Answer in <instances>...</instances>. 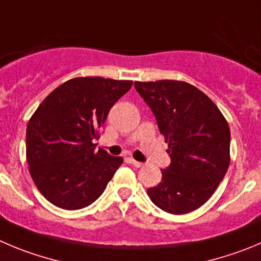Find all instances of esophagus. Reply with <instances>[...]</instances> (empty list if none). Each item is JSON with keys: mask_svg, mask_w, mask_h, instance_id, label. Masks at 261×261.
<instances>
[{"mask_svg": "<svg viewBox=\"0 0 261 261\" xmlns=\"http://www.w3.org/2000/svg\"><path fill=\"white\" fill-rule=\"evenodd\" d=\"M130 161H131V164H133L135 167H138V169H139V167L144 166V164H143V162H139V161H135V160H134V158H131Z\"/></svg>", "mask_w": 261, "mask_h": 261, "instance_id": "esophagus-1", "label": "esophagus"}]
</instances>
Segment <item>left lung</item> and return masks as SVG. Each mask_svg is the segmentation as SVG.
<instances>
[{
  "label": "left lung",
  "instance_id": "left-lung-1",
  "mask_svg": "<svg viewBox=\"0 0 261 261\" xmlns=\"http://www.w3.org/2000/svg\"><path fill=\"white\" fill-rule=\"evenodd\" d=\"M134 86L154 113L171 157L148 196L169 214L192 213L225 176L230 162L228 122L210 97L188 82L136 81Z\"/></svg>",
  "mask_w": 261,
  "mask_h": 261
}]
</instances>
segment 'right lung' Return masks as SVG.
I'll use <instances>...</instances> for the list:
<instances>
[{"instance_id":"1","label":"right lung","mask_w":261,"mask_h":261,"mask_svg":"<svg viewBox=\"0 0 261 261\" xmlns=\"http://www.w3.org/2000/svg\"><path fill=\"white\" fill-rule=\"evenodd\" d=\"M133 81L77 77L45 97L27 126V161L38 191L64 210L96 201L122 157L96 149L99 128Z\"/></svg>"}]
</instances>
